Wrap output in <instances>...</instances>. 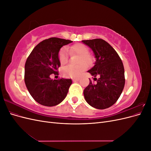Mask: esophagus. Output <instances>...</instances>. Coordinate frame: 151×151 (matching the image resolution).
<instances>
[{"label":"esophagus","instance_id":"obj_1","mask_svg":"<svg viewBox=\"0 0 151 151\" xmlns=\"http://www.w3.org/2000/svg\"><path fill=\"white\" fill-rule=\"evenodd\" d=\"M79 78H73L72 79V81H74V82H76V81H79Z\"/></svg>","mask_w":151,"mask_h":151}]
</instances>
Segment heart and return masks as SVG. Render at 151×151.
Masks as SVG:
<instances>
[{"instance_id":"heart-1","label":"heart","mask_w":151,"mask_h":151,"mask_svg":"<svg viewBox=\"0 0 151 151\" xmlns=\"http://www.w3.org/2000/svg\"><path fill=\"white\" fill-rule=\"evenodd\" d=\"M70 53H76L79 55L78 59L79 65H68L62 68V74L67 77H78L86 69V66H90L94 62V57L89 53V50L86 45L77 43L68 48ZM58 59L61 65H65L68 60L67 49L63 48L58 53Z\"/></svg>"}]
</instances>
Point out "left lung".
<instances>
[{
    "label": "left lung",
    "instance_id": "8db88e82",
    "mask_svg": "<svg viewBox=\"0 0 151 151\" xmlns=\"http://www.w3.org/2000/svg\"><path fill=\"white\" fill-rule=\"evenodd\" d=\"M94 53V65L88 72L94 76V84L84 90L86 102L99 109L111 106L120 98L125 86V71L121 58L110 45L102 39L82 41ZM98 76L97 80L95 77Z\"/></svg>",
    "mask_w": 151,
    "mask_h": 151
}]
</instances>
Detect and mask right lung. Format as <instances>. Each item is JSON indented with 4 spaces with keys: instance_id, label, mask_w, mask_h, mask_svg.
<instances>
[{
    "instance_id": "1",
    "label": "right lung",
    "mask_w": 151,
    "mask_h": 151,
    "mask_svg": "<svg viewBox=\"0 0 151 151\" xmlns=\"http://www.w3.org/2000/svg\"><path fill=\"white\" fill-rule=\"evenodd\" d=\"M71 40L50 38L38 44L27 58L24 67V82L29 94L39 104L53 106L67 96L72 81L69 79H52V74L57 75L60 66L58 53Z\"/></svg>"
}]
</instances>
